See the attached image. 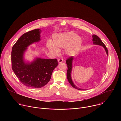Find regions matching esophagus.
Masks as SVG:
<instances>
[{
    "label": "esophagus",
    "instance_id": "obj_1",
    "mask_svg": "<svg viewBox=\"0 0 121 121\" xmlns=\"http://www.w3.org/2000/svg\"><path fill=\"white\" fill-rule=\"evenodd\" d=\"M63 62V59H62V58L59 59L58 60V62L59 63H62Z\"/></svg>",
    "mask_w": 121,
    "mask_h": 121
}]
</instances>
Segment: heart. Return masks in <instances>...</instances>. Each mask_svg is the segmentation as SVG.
<instances>
[{"mask_svg":"<svg viewBox=\"0 0 121 121\" xmlns=\"http://www.w3.org/2000/svg\"><path fill=\"white\" fill-rule=\"evenodd\" d=\"M53 42L48 41L47 47L55 55H58L60 50L59 48H65V53L69 56L75 55L79 51L82 40L76 33L66 32L56 34L53 37Z\"/></svg>","mask_w":121,"mask_h":121,"instance_id":"b5f03b06","label":"heart"}]
</instances>
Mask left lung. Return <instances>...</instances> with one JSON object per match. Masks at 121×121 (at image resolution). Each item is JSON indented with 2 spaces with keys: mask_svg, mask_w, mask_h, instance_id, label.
<instances>
[{
  "mask_svg": "<svg viewBox=\"0 0 121 121\" xmlns=\"http://www.w3.org/2000/svg\"><path fill=\"white\" fill-rule=\"evenodd\" d=\"M92 41H93V44L95 45H100L103 47V48L104 49L108 57V50L107 48H106V46L104 45V44L103 43L102 41L99 39V38L96 35H92ZM74 59V58L73 56L70 57L69 58H68L66 62V64L67 65V67H68V69L67 70V74H66V77L68 79V82H69L70 85L72 86L73 88H74L78 90H86L85 89H83L79 88L74 83L72 77H71V73H72V68H73V61Z\"/></svg>",
  "mask_w": 121,
  "mask_h": 121,
  "instance_id": "left-lung-1",
  "label": "left lung"
}]
</instances>
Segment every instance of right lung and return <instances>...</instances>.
<instances>
[{"instance_id": "right-lung-1", "label": "right lung", "mask_w": 121, "mask_h": 121, "mask_svg": "<svg viewBox=\"0 0 121 121\" xmlns=\"http://www.w3.org/2000/svg\"><path fill=\"white\" fill-rule=\"evenodd\" d=\"M41 32L40 29H35L23 34L13 45L11 52L12 68L15 74L23 85L34 89L46 85L58 65L55 59L36 57L31 61L25 59L28 47L41 41Z\"/></svg>"}]
</instances>
